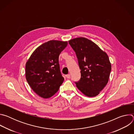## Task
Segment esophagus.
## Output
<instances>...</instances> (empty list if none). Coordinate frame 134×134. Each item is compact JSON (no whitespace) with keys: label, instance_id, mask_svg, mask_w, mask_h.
Masks as SVG:
<instances>
[{"label":"esophagus","instance_id":"1","mask_svg":"<svg viewBox=\"0 0 134 134\" xmlns=\"http://www.w3.org/2000/svg\"><path fill=\"white\" fill-rule=\"evenodd\" d=\"M66 77L68 79H69L70 78V74H68L67 75H66Z\"/></svg>","mask_w":134,"mask_h":134}]
</instances>
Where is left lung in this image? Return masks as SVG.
<instances>
[{"mask_svg":"<svg viewBox=\"0 0 134 134\" xmlns=\"http://www.w3.org/2000/svg\"><path fill=\"white\" fill-rule=\"evenodd\" d=\"M69 43L78 59L81 73L76 87L86 96H97L107 84L111 65L106 52L85 37L72 39Z\"/></svg>","mask_w":134,"mask_h":134,"instance_id":"obj_1","label":"left lung"}]
</instances>
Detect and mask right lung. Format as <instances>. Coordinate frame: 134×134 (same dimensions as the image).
<instances>
[{
	"instance_id": "right-lung-1",
	"label": "right lung",
	"mask_w": 134,
	"mask_h": 134,
	"mask_svg": "<svg viewBox=\"0 0 134 134\" xmlns=\"http://www.w3.org/2000/svg\"><path fill=\"white\" fill-rule=\"evenodd\" d=\"M67 41L50 40L37 47L25 65L26 81L33 91L41 98L51 97L63 84L59 56Z\"/></svg>"
}]
</instances>
